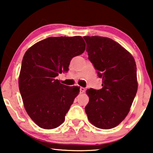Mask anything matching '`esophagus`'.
Returning a JSON list of instances; mask_svg holds the SVG:
<instances>
[{
	"instance_id": "esophagus-1",
	"label": "esophagus",
	"mask_w": 153,
	"mask_h": 153,
	"mask_svg": "<svg viewBox=\"0 0 153 153\" xmlns=\"http://www.w3.org/2000/svg\"><path fill=\"white\" fill-rule=\"evenodd\" d=\"M85 91V88L83 87H80V93H84Z\"/></svg>"
}]
</instances>
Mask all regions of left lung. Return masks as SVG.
<instances>
[{
  "mask_svg": "<svg viewBox=\"0 0 153 153\" xmlns=\"http://www.w3.org/2000/svg\"><path fill=\"white\" fill-rule=\"evenodd\" d=\"M88 59L102 79V88L88 89L85 111L94 126L114 128L128 114L137 92V65L131 54L108 37H83Z\"/></svg>",
  "mask_w": 153,
  "mask_h": 153,
  "instance_id": "left-lung-1",
  "label": "left lung"
}]
</instances>
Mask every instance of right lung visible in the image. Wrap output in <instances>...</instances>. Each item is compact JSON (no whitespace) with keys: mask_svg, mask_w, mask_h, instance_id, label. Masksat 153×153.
<instances>
[{"mask_svg":"<svg viewBox=\"0 0 153 153\" xmlns=\"http://www.w3.org/2000/svg\"><path fill=\"white\" fill-rule=\"evenodd\" d=\"M85 49L81 36L50 37L25 53L19 88L27 114L41 128L54 129L64 122L80 87L67 86L56 77L68 72L72 58Z\"/></svg>","mask_w":153,"mask_h":153,"instance_id":"add662e5","label":"right lung"}]
</instances>
